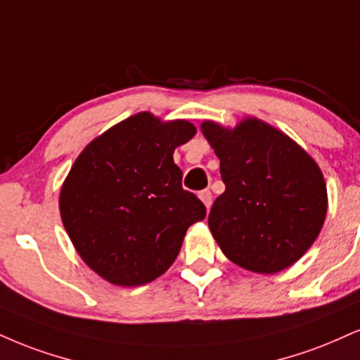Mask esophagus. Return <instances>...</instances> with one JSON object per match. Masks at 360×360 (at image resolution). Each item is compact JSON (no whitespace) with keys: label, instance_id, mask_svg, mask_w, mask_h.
I'll list each match as a JSON object with an SVG mask.
<instances>
[{"label":"esophagus","instance_id":"esophagus-1","mask_svg":"<svg viewBox=\"0 0 360 360\" xmlns=\"http://www.w3.org/2000/svg\"><path fill=\"white\" fill-rule=\"evenodd\" d=\"M199 199H201L202 202H205V206L210 210L211 207V202H213V194H211L210 189H202V191H199Z\"/></svg>","mask_w":360,"mask_h":360}]
</instances>
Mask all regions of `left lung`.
<instances>
[{"label": "left lung", "mask_w": 360, "mask_h": 360, "mask_svg": "<svg viewBox=\"0 0 360 360\" xmlns=\"http://www.w3.org/2000/svg\"><path fill=\"white\" fill-rule=\"evenodd\" d=\"M226 189L210 211L211 233L236 265L276 274L297 262L322 229L327 188L314 159L262 120L233 131L205 122Z\"/></svg>", "instance_id": "left-lung-1"}]
</instances>
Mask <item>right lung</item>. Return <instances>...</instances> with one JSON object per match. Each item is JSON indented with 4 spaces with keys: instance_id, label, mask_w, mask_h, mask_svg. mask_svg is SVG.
Listing matches in <instances>:
<instances>
[{
    "instance_id": "add662e5",
    "label": "right lung",
    "mask_w": 360,
    "mask_h": 360,
    "mask_svg": "<svg viewBox=\"0 0 360 360\" xmlns=\"http://www.w3.org/2000/svg\"><path fill=\"white\" fill-rule=\"evenodd\" d=\"M186 120L161 124L141 112L114 125L79 155L60 193L63 226L102 278L137 287L172 265L184 235L206 216L183 189L172 154L193 139Z\"/></svg>"
}]
</instances>
